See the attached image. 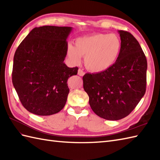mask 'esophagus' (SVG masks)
<instances>
[{"label":"esophagus","mask_w":160,"mask_h":160,"mask_svg":"<svg viewBox=\"0 0 160 160\" xmlns=\"http://www.w3.org/2000/svg\"><path fill=\"white\" fill-rule=\"evenodd\" d=\"M78 74L80 76H83L85 74V73H84V71H83V69H78Z\"/></svg>","instance_id":"obj_1"}]
</instances>
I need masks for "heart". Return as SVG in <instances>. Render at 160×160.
<instances>
[{"instance_id":"b5f03b06","label":"heart","mask_w":160,"mask_h":160,"mask_svg":"<svg viewBox=\"0 0 160 160\" xmlns=\"http://www.w3.org/2000/svg\"><path fill=\"white\" fill-rule=\"evenodd\" d=\"M121 47V40L116 35L94 33L77 38L76 47H68V55L75 63L80 62L82 56L84 57L88 69L93 72H102L116 62Z\"/></svg>"}]
</instances>
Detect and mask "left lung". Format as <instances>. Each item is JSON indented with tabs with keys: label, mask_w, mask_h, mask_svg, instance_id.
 Instances as JSON below:
<instances>
[{
	"label": "left lung",
	"mask_w": 160,
	"mask_h": 160,
	"mask_svg": "<svg viewBox=\"0 0 160 160\" xmlns=\"http://www.w3.org/2000/svg\"><path fill=\"white\" fill-rule=\"evenodd\" d=\"M120 56L113 66L83 76V87L91 109L108 120L127 117L144 96L147 87V60L138 40L131 33L118 31Z\"/></svg>",
	"instance_id": "obj_1"
}]
</instances>
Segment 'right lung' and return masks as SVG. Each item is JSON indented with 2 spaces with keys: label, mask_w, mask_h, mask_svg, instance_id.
I'll list each match as a JSON object with an SVG mask.
<instances>
[{
  "label": "right lung",
  "mask_w": 160,
  "mask_h": 160,
  "mask_svg": "<svg viewBox=\"0 0 160 160\" xmlns=\"http://www.w3.org/2000/svg\"><path fill=\"white\" fill-rule=\"evenodd\" d=\"M72 28L42 26L33 29L17 48L12 82L22 106L30 113L50 115L66 104L67 80L77 75L78 67L64 63L67 38Z\"/></svg>",
  "instance_id": "obj_1"
}]
</instances>
